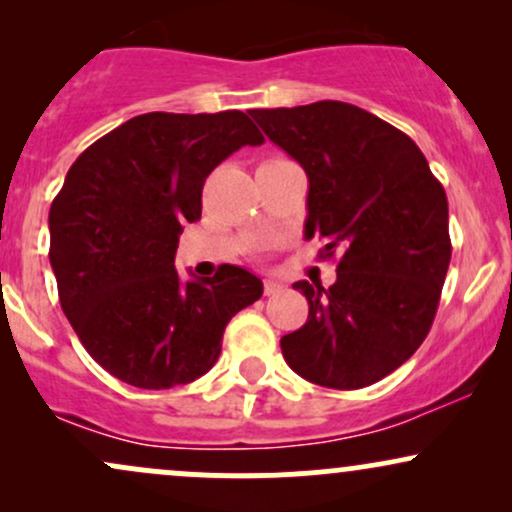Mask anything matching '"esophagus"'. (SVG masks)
Instances as JSON below:
<instances>
[{
	"label": "esophagus",
	"instance_id": "obj_1",
	"mask_svg": "<svg viewBox=\"0 0 512 512\" xmlns=\"http://www.w3.org/2000/svg\"><path fill=\"white\" fill-rule=\"evenodd\" d=\"M279 291H281V286L276 284V281H272V279L264 281V296H276Z\"/></svg>",
	"mask_w": 512,
	"mask_h": 512
}]
</instances>
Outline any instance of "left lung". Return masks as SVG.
Here are the masks:
<instances>
[{
	"label": "left lung",
	"instance_id": "obj_1",
	"mask_svg": "<svg viewBox=\"0 0 512 512\" xmlns=\"http://www.w3.org/2000/svg\"><path fill=\"white\" fill-rule=\"evenodd\" d=\"M308 175L305 238L339 255L330 289L296 281L308 322L281 337L298 375L334 390L383 380L419 349L450 264L448 197L404 132L342 101L255 110Z\"/></svg>",
	"mask_w": 512,
	"mask_h": 512
}]
</instances>
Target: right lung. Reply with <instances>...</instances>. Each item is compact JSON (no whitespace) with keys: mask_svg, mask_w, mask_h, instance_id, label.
<instances>
[{"mask_svg":"<svg viewBox=\"0 0 512 512\" xmlns=\"http://www.w3.org/2000/svg\"><path fill=\"white\" fill-rule=\"evenodd\" d=\"M264 137L240 110L146 113L74 161L50 207L60 303L96 363L142 390L187 385L214 366L228 320L262 296L248 269L223 264L182 281L175 250L202 216L209 173Z\"/></svg>","mask_w":512,"mask_h":512,"instance_id":"obj_1","label":"right lung"}]
</instances>
